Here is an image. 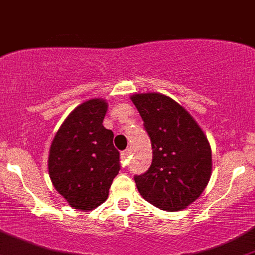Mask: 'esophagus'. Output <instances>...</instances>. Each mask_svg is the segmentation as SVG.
Wrapping results in <instances>:
<instances>
[{"mask_svg": "<svg viewBox=\"0 0 255 255\" xmlns=\"http://www.w3.org/2000/svg\"><path fill=\"white\" fill-rule=\"evenodd\" d=\"M130 153H131L130 149H125V151L122 152V158H123V161H125V163H127L128 157H130Z\"/></svg>", "mask_w": 255, "mask_h": 255, "instance_id": "1", "label": "esophagus"}]
</instances>
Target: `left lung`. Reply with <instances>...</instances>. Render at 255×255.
<instances>
[{"label": "left lung", "instance_id": "obj_1", "mask_svg": "<svg viewBox=\"0 0 255 255\" xmlns=\"http://www.w3.org/2000/svg\"><path fill=\"white\" fill-rule=\"evenodd\" d=\"M151 138L152 163L135 175L140 195L164 211H179L196 200L211 177V147L194 118L161 93L131 96Z\"/></svg>", "mask_w": 255, "mask_h": 255}]
</instances>
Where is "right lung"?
<instances>
[{
	"label": "right lung",
	"mask_w": 255,
	"mask_h": 255,
	"mask_svg": "<svg viewBox=\"0 0 255 255\" xmlns=\"http://www.w3.org/2000/svg\"><path fill=\"white\" fill-rule=\"evenodd\" d=\"M108 103L89 99L76 107L57 130L49 152V174L57 193L73 209L91 211L108 199L120 170L114 133L103 127Z\"/></svg>",
	"instance_id": "add662e5"
}]
</instances>
